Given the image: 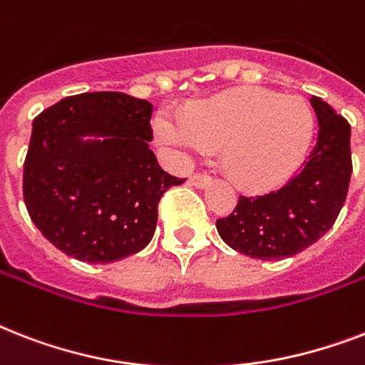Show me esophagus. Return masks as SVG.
<instances>
[{"mask_svg":"<svg viewBox=\"0 0 365 365\" xmlns=\"http://www.w3.org/2000/svg\"><path fill=\"white\" fill-rule=\"evenodd\" d=\"M189 183L197 189H206L212 183V180L208 176H199V174H197V176L189 178Z\"/></svg>","mask_w":365,"mask_h":365,"instance_id":"34e87169","label":"esophagus"}]
</instances>
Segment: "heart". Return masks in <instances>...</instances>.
I'll list each match as a JSON object with an SVG mask.
<instances>
[{"instance_id": "b5f03b06", "label": "heart", "mask_w": 365, "mask_h": 365, "mask_svg": "<svg viewBox=\"0 0 365 365\" xmlns=\"http://www.w3.org/2000/svg\"><path fill=\"white\" fill-rule=\"evenodd\" d=\"M314 115L305 100L265 88H231L200 100L187 115L160 110L155 140L176 165L220 145L225 170L242 189L267 191L286 182L305 159Z\"/></svg>"}]
</instances>
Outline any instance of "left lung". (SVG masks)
Instances as JSON below:
<instances>
[{
  "label": "left lung",
  "mask_w": 365,
  "mask_h": 365,
  "mask_svg": "<svg viewBox=\"0 0 365 365\" xmlns=\"http://www.w3.org/2000/svg\"><path fill=\"white\" fill-rule=\"evenodd\" d=\"M318 140L301 172L282 189L240 197L231 216L217 220L223 242L255 259L299 254L328 233L345 205L351 183V125L312 96Z\"/></svg>",
  "instance_id": "1"
}]
</instances>
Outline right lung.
I'll list each match as a JSON object with an SVG mask.
<instances>
[{"label": "right lung", "instance_id": "1", "mask_svg": "<svg viewBox=\"0 0 365 365\" xmlns=\"http://www.w3.org/2000/svg\"><path fill=\"white\" fill-rule=\"evenodd\" d=\"M148 100L83 93L34 119L24 202L43 237L85 263H111L145 248L160 197L185 180L149 149Z\"/></svg>", "mask_w": 365, "mask_h": 365}]
</instances>
